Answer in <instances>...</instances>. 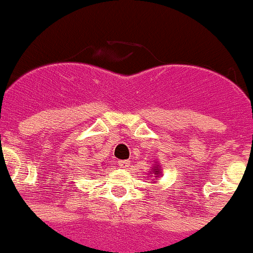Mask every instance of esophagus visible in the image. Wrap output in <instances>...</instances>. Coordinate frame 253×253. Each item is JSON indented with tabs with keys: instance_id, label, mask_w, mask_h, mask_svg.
<instances>
[{
	"instance_id": "34e87169",
	"label": "esophagus",
	"mask_w": 253,
	"mask_h": 253,
	"mask_svg": "<svg viewBox=\"0 0 253 253\" xmlns=\"http://www.w3.org/2000/svg\"><path fill=\"white\" fill-rule=\"evenodd\" d=\"M118 166L121 169H127V167L130 166V162L128 161H118Z\"/></svg>"
}]
</instances>
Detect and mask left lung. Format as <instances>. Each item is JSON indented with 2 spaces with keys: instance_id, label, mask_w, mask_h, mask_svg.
Here are the masks:
<instances>
[{
  "instance_id": "left-lung-1",
  "label": "left lung",
  "mask_w": 253,
  "mask_h": 253,
  "mask_svg": "<svg viewBox=\"0 0 253 253\" xmlns=\"http://www.w3.org/2000/svg\"><path fill=\"white\" fill-rule=\"evenodd\" d=\"M153 173H154V175H157V177H158V176L161 175V169H159L158 166H156V167H154V169H153Z\"/></svg>"
}]
</instances>
